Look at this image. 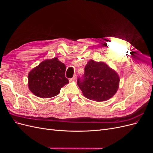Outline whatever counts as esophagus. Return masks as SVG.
I'll use <instances>...</instances> for the list:
<instances>
[{"instance_id": "esophagus-1", "label": "esophagus", "mask_w": 153, "mask_h": 153, "mask_svg": "<svg viewBox=\"0 0 153 153\" xmlns=\"http://www.w3.org/2000/svg\"><path fill=\"white\" fill-rule=\"evenodd\" d=\"M76 79V75H75L73 76V78H70V79H69V81L70 82H72V81H74V80H75Z\"/></svg>"}]
</instances>
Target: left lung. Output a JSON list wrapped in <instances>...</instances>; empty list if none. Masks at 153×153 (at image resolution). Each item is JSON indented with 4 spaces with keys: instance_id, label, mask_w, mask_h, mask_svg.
I'll return each instance as SVG.
<instances>
[{
    "instance_id": "obj_1",
    "label": "left lung",
    "mask_w": 153,
    "mask_h": 153,
    "mask_svg": "<svg viewBox=\"0 0 153 153\" xmlns=\"http://www.w3.org/2000/svg\"><path fill=\"white\" fill-rule=\"evenodd\" d=\"M119 81L118 74L106 63L90 60L85 67L83 78H78L77 85L85 98L100 102L116 93Z\"/></svg>"
}]
</instances>
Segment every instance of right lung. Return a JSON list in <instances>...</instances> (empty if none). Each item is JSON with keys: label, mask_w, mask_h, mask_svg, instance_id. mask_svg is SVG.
I'll return each mask as SVG.
<instances>
[{"label": "right lung", "mask_w": 153, "mask_h": 153, "mask_svg": "<svg viewBox=\"0 0 153 153\" xmlns=\"http://www.w3.org/2000/svg\"><path fill=\"white\" fill-rule=\"evenodd\" d=\"M66 66L57 57L47 59L28 75V87L35 96L49 98L57 96L69 80L65 76Z\"/></svg>", "instance_id": "right-lung-1"}]
</instances>
